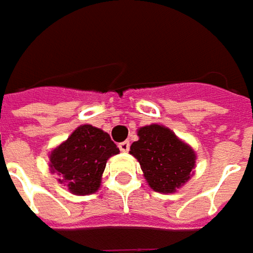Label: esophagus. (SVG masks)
Here are the masks:
<instances>
[{
    "mask_svg": "<svg viewBox=\"0 0 253 253\" xmlns=\"http://www.w3.org/2000/svg\"><path fill=\"white\" fill-rule=\"evenodd\" d=\"M119 148H120V151H123V153H127L128 150H130V141H123V143L119 144Z\"/></svg>",
    "mask_w": 253,
    "mask_h": 253,
    "instance_id": "esophagus-1",
    "label": "esophagus"
}]
</instances>
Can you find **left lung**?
I'll list each match as a JSON object with an SVG mask.
<instances>
[{"label": "left lung", "mask_w": 253, "mask_h": 253, "mask_svg": "<svg viewBox=\"0 0 253 253\" xmlns=\"http://www.w3.org/2000/svg\"><path fill=\"white\" fill-rule=\"evenodd\" d=\"M138 160L148 185L160 193H173L192 176L195 151L167 127H141L138 140L130 147Z\"/></svg>", "instance_id": "8db88e82"}]
</instances>
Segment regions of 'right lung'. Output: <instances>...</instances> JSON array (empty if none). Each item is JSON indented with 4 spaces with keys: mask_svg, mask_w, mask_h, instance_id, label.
<instances>
[{
    "mask_svg": "<svg viewBox=\"0 0 253 253\" xmlns=\"http://www.w3.org/2000/svg\"><path fill=\"white\" fill-rule=\"evenodd\" d=\"M119 154L110 135L100 128L84 125L50 154V168L74 195L95 193L100 186L106 161Z\"/></svg>",
    "mask_w": 253,
    "mask_h": 253,
    "instance_id": "right-lung-1",
    "label": "right lung"
}]
</instances>
